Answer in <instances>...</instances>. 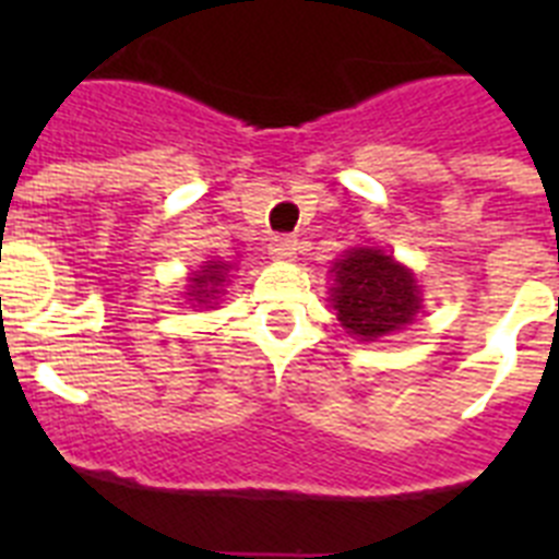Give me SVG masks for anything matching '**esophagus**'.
I'll use <instances>...</instances> for the list:
<instances>
[{
	"label": "esophagus",
	"instance_id": "obj_1",
	"mask_svg": "<svg viewBox=\"0 0 559 559\" xmlns=\"http://www.w3.org/2000/svg\"><path fill=\"white\" fill-rule=\"evenodd\" d=\"M296 246H299V243H296L294 237L276 235V237H271L269 251H271V257H274V260H294Z\"/></svg>",
	"mask_w": 559,
	"mask_h": 559
}]
</instances>
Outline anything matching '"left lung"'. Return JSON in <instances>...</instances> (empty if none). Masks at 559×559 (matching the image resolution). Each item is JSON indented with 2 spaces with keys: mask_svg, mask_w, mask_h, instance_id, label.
I'll return each mask as SVG.
<instances>
[{
  "mask_svg": "<svg viewBox=\"0 0 559 559\" xmlns=\"http://www.w3.org/2000/svg\"><path fill=\"white\" fill-rule=\"evenodd\" d=\"M333 308L341 328L364 341L394 333L419 310L414 274L374 249H353L333 269Z\"/></svg>",
  "mask_w": 559,
  "mask_h": 559,
  "instance_id": "left-lung-1",
  "label": "left lung"
}]
</instances>
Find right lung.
Wrapping results in <instances>:
<instances>
[{
  "label": "right lung",
  "instance_id": "right-lung-1",
  "mask_svg": "<svg viewBox=\"0 0 559 559\" xmlns=\"http://www.w3.org/2000/svg\"><path fill=\"white\" fill-rule=\"evenodd\" d=\"M226 271H229V265H224V263H206L204 269L199 271V274L192 276V285H190L192 294L190 296H195V299H199V302L204 305L206 299H210V296L215 294V285L224 283Z\"/></svg>",
  "mask_w": 559,
  "mask_h": 559
}]
</instances>
